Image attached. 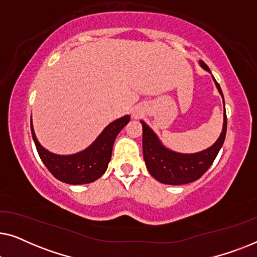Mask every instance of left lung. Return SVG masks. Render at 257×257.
Wrapping results in <instances>:
<instances>
[{
    "instance_id": "8db88e82",
    "label": "left lung",
    "mask_w": 257,
    "mask_h": 257,
    "mask_svg": "<svg viewBox=\"0 0 257 257\" xmlns=\"http://www.w3.org/2000/svg\"><path fill=\"white\" fill-rule=\"evenodd\" d=\"M200 64L207 71H210L208 66L202 61H200ZM215 84L223 98V93L216 80ZM142 124L144 159H145L146 167L151 175L163 184L185 185L201 178L210 167V165L214 163L217 153L223 145L224 138H226L227 115L226 110H224L223 128L217 142L209 149L195 154H180L165 149L152 130L144 121H142Z\"/></svg>"
}]
</instances>
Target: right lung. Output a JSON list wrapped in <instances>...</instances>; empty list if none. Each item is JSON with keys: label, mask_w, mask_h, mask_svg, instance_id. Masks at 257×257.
I'll return each instance as SVG.
<instances>
[{"label": "right lung", "mask_w": 257, "mask_h": 257, "mask_svg": "<svg viewBox=\"0 0 257 257\" xmlns=\"http://www.w3.org/2000/svg\"><path fill=\"white\" fill-rule=\"evenodd\" d=\"M128 121L130 117L125 115L111 122L89 149L73 156H57L50 153L40 145L34 133L33 125L31 133L37 152L50 173L66 184L82 185L97 180L105 173L110 163L115 137Z\"/></svg>", "instance_id": "add662e5"}]
</instances>
